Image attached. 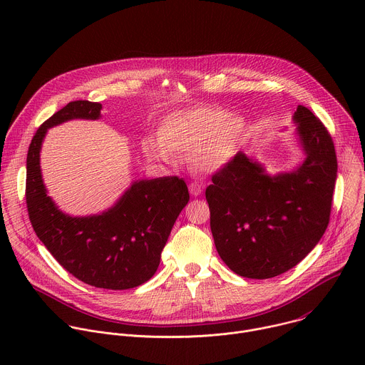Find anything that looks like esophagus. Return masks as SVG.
<instances>
[{
  "instance_id": "obj_1",
  "label": "esophagus",
  "mask_w": 365,
  "mask_h": 365,
  "mask_svg": "<svg viewBox=\"0 0 365 365\" xmlns=\"http://www.w3.org/2000/svg\"><path fill=\"white\" fill-rule=\"evenodd\" d=\"M189 192L192 196H199L202 193V186L197 182L189 183Z\"/></svg>"
}]
</instances>
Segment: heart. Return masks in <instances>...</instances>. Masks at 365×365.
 Instances as JSON below:
<instances>
[{
    "label": "heart",
    "instance_id": "b5f03b06",
    "mask_svg": "<svg viewBox=\"0 0 365 365\" xmlns=\"http://www.w3.org/2000/svg\"><path fill=\"white\" fill-rule=\"evenodd\" d=\"M247 134V123L218 107H197L166 117L158 131L159 143H147L151 159L173 163L175 155H189L192 166L203 173L222 169Z\"/></svg>",
    "mask_w": 365,
    "mask_h": 365
}]
</instances>
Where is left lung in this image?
Segmentation results:
<instances>
[{"mask_svg":"<svg viewBox=\"0 0 365 365\" xmlns=\"http://www.w3.org/2000/svg\"><path fill=\"white\" fill-rule=\"evenodd\" d=\"M293 120L306 154L294 172L269 176L238 151L205 192L217 251L247 279H270L293 269L329 224L338 169L332 137L303 106Z\"/></svg>","mask_w":365,"mask_h":365,"instance_id":"obj_1","label":"left lung"}]
</instances>
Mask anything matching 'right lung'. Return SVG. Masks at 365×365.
Segmentation results:
<instances>
[{"label":"right lung","instance_id":"obj_1","mask_svg":"<svg viewBox=\"0 0 365 365\" xmlns=\"http://www.w3.org/2000/svg\"><path fill=\"white\" fill-rule=\"evenodd\" d=\"M99 102L72 101L36 131L27 153L26 203L31 227L56 262L81 282L111 290L137 287L153 277L180 211L189 202L178 176L134 182L101 215H65L46 195L40 148L47 128L85 118L98 120Z\"/></svg>","mask_w":365,"mask_h":365}]
</instances>
